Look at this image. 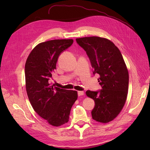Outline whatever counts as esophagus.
<instances>
[{"instance_id":"1","label":"esophagus","mask_w":150,"mask_h":150,"mask_svg":"<svg viewBox=\"0 0 150 150\" xmlns=\"http://www.w3.org/2000/svg\"><path fill=\"white\" fill-rule=\"evenodd\" d=\"M78 94L79 96H83L84 93V91H78Z\"/></svg>"}]
</instances>
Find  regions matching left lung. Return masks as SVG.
Returning a JSON list of instances; mask_svg holds the SVG:
<instances>
[{"label": "left lung", "instance_id": "1", "mask_svg": "<svg viewBox=\"0 0 150 150\" xmlns=\"http://www.w3.org/2000/svg\"><path fill=\"white\" fill-rule=\"evenodd\" d=\"M76 40L87 53L93 74L99 75L98 82L102 87L99 91L86 92L95 103L92 117L107 123L116 118L125 104L129 84L128 69L119 49L110 40L97 36Z\"/></svg>", "mask_w": 150, "mask_h": 150}]
</instances>
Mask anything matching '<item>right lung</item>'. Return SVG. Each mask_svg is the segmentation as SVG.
<instances>
[{"label":"right lung","mask_w":150,"mask_h":150,"mask_svg":"<svg viewBox=\"0 0 150 150\" xmlns=\"http://www.w3.org/2000/svg\"><path fill=\"white\" fill-rule=\"evenodd\" d=\"M72 39H55L38 44L25 64V88L34 111L49 125L60 126L69 121L78 92L51 86L49 80L56 69L60 54L70 47Z\"/></svg>","instance_id":"obj_1"}]
</instances>
